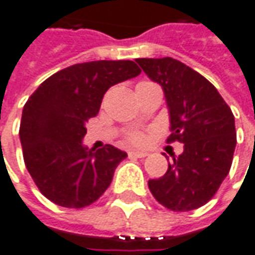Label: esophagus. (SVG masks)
Returning a JSON list of instances; mask_svg holds the SVG:
<instances>
[{
    "label": "esophagus",
    "instance_id": "obj_1",
    "mask_svg": "<svg viewBox=\"0 0 255 255\" xmlns=\"http://www.w3.org/2000/svg\"><path fill=\"white\" fill-rule=\"evenodd\" d=\"M129 155L131 157H137V158H145L148 155V152L147 151H131Z\"/></svg>",
    "mask_w": 255,
    "mask_h": 255
}]
</instances>
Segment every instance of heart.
I'll return each mask as SVG.
<instances>
[{
    "mask_svg": "<svg viewBox=\"0 0 255 255\" xmlns=\"http://www.w3.org/2000/svg\"><path fill=\"white\" fill-rule=\"evenodd\" d=\"M127 142L132 144V145H144L147 142V135L139 131L129 132L127 135Z\"/></svg>",
    "mask_w": 255,
    "mask_h": 255,
    "instance_id": "b5f03b06",
    "label": "heart"
}]
</instances>
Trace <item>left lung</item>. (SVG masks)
I'll use <instances>...</instances> for the list:
<instances>
[{"mask_svg": "<svg viewBox=\"0 0 255 255\" xmlns=\"http://www.w3.org/2000/svg\"><path fill=\"white\" fill-rule=\"evenodd\" d=\"M135 61L164 90L171 118L167 142L184 144L167 172L149 180V191L171 211L200 208L216 195L231 168L237 144L231 108L213 84L181 61L171 57Z\"/></svg>", "mask_w": 255, "mask_h": 255, "instance_id": "obj_1", "label": "left lung"}]
</instances>
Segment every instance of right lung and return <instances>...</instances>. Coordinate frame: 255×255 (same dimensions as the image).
<instances>
[{"mask_svg": "<svg viewBox=\"0 0 255 255\" xmlns=\"http://www.w3.org/2000/svg\"><path fill=\"white\" fill-rule=\"evenodd\" d=\"M139 72L134 61L75 64L51 75L28 98L19 126L24 162L54 204L84 208L110 187L127 152L110 144L97 151L84 147L85 126L110 87Z\"/></svg>", "mask_w": 255, "mask_h": 255, "instance_id": "right-lung-1", "label": "right lung"}]
</instances>
